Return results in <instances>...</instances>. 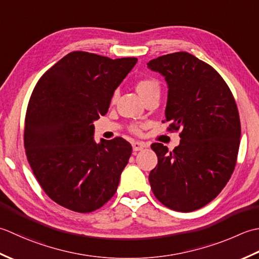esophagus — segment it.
Masks as SVG:
<instances>
[{"mask_svg": "<svg viewBox=\"0 0 259 259\" xmlns=\"http://www.w3.org/2000/svg\"><path fill=\"white\" fill-rule=\"evenodd\" d=\"M132 146H133V150L136 152V151H142L143 149H145L146 144L144 142H134V143L132 144Z\"/></svg>", "mask_w": 259, "mask_h": 259, "instance_id": "34e87169", "label": "esophagus"}]
</instances>
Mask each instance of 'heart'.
Listing matches in <instances>:
<instances>
[{"mask_svg": "<svg viewBox=\"0 0 259 259\" xmlns=\"http://www.w3.org/2000/svg\"><path fill=\"white\" fill-rule=\"evenodd\" d=\"M135 88L137 93L140 94V96L143 99H145V97L149 96L151 93L156 92V91L160 92V83L155 78L145 77V78H141L136 81ZM115 100H116V95L113 96L112 103H115ZM132 131H133L134 133H140V127L139 126H133V127H132Z\"/></svg>", "mask_w": 259, "mask_h": 259, "instance_id": "1", "label": "heart"}]
</instances>
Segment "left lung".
I'll return each mask as SVG.
<instances>
[{
  "mask_svg": "<svg viewBox=\"0 0 259 259\" xmlns=\"http://www.w3.org/2000/svg\"><path fill=\"white\" fill-rule=\"evenodd\" d=\"M168 86L167 131L181 130L180 145L168 151L153 143L157 165L149 180L165 207L191 212L218 196L233 174L240 143L238 108L217 70L188 52L161 56L147 63Z\"/></svg>",
  "mask_w": 259,
  "mask_h": 259,
  "instance_id": "left-lung-1",
  "label": "left lung"
}]
</instances>
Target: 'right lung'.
Instances as JSON below:
<instances>
[{
	"mask_svg": "<svg viewBox=\"0 0 259 259\" xmlns=\"http://www.w3.org/2000/svg\"><path fill=\"white\" fill-rule=\"evenodd\" d=\"M136 62L73 51L36 82L25 114V154L36 181L61 207L92 212L117 191L132 145L122 137L97 144L93 122L107 113Z\"/></svg>",
	"mask_w": 259,
	"mask_h": 259,
	"instance_id": "1",
	"label": "right lung"
}]
</instances>
